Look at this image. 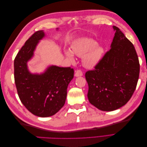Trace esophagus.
Instances as JSON below:
<instances>
[{
    "label": "esophagus",
    "mask_w": 147,
    "mask_h": 147,
    "mask_svg": "<svg viewBox=\"0 0 147 147\" xmlns=\"http://www.w3.org/2000/svg\"><path fill=\"white\" fill-rule=\"evenodd\" d=\"M75 77H82V76H83V72H82V71L81 70H75Z\"/></svg>",
    "instance_id": "obj_1"
}]
</instances>
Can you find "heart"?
<instances>
[{"mask_svg": "<svg viewBox=\"0 0 147 147\" xmlns=\"http://www.w3.org/2000/svg\"><path fill=\"white\" fill-rule=\"evenodd\" d=\"M97 44V42L92 38H79L72 43L71 50L65 51V56L74 61V54L83 56L84 65L87 67H92L99 63L104 53V48Z\"/></svg>", "mask_w": 147, "mask_h": 147, "instance_id": "1", "label": "heart"}]
</instances>
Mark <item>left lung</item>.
<instances>
[{"label":"left lung","instance_id":"1","mask_svg":"<svg viewBox=\"0 0 147 147\" xmlns=\"http://www.w3.org/2000/svg\"><path fill=\"white\" fill-rule=\"evenodd\" d=\"M113 29L115 33L110 50L95 69L85 74L89 101L106 112L119 109L129 100L140 72L139 58L133 44L118 28L113 26Z\"/></svg>","mask_w":147,"mask_h":147}]
</instances>
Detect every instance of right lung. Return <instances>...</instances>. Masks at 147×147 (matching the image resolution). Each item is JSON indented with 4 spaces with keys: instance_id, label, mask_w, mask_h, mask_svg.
Here are the masks:
<instances>
[{
    "instance_id": "obj_1",
    "label": "right lung",
    "mask_w": 147,
    "mask_h": 147,
    "mask_svg": "<svg viewBox=\"0 0 147 147\" xmlns=\"http://www.w3.org/2000/svg\"><path fill=\"white\" fill-rule=\"evenodd\" d=\"M45 36L43 30L35 32L26 42L14 61L18 94L25 107L40 117L53 116L64 106L67 89L74 74L73 69L56 65L48 67L40 74L30 72L28 62L32 58L38 42Z\"/></svg>"
}]
</instances>
